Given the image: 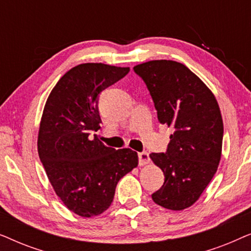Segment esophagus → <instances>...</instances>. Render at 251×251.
I'll return each mask as SVG.
<instances>
[{
    "label": "esophagus",
    "instance_id": "1",
    "mask_svg": "<svg viewBox=\"0 0 251 251\" xmlns=\"http://www.w3.org/2000/svg\"><path fill=\"white\" fill-rule=\"evenodd\" d=\"M138 157H139V166H146L147 163L150 162V155L147 152H142L138 154Z\"/></svg>",
    "mask_w": 251,
    "mask_h": 251
}]
</instances>
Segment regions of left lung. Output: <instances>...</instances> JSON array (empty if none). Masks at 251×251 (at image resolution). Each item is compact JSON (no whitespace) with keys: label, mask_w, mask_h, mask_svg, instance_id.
<instances>
[{"label":"left lung","mask_w":251,"mask_h":251,"mask_svg":"<svg viewBox=\"0 0 251 251\" xmlns=\"http://www.w3.org/2000/svg\"><path fill=\"white\" fill-rule=\"evenodd\" d=\"M133 71L149 88L161 125L174 129L167 152L150 154L166 177L152 199L166 209L184 210L199 200L218 169L224 126L217 99L177 61L151 60Z\"/></svg>","instance_id":"8db88e82"}]
</instances>
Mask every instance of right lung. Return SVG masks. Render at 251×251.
Here are the masks:
<instances>
[{
  "mask_svg": "<svg viewBox=\"0 0 251 251\" xmlns=\"http://www.w3.org/2000/svg\"><path fill=\"white\" fill-rule=\"evenodd\" d=\"M129 67L77 65L57 82L42 113L37 152L53 191L68 210L90 218L107 210L121 178L138 166V154L114 150L97 135V97L129 73Z\"/></svg>",
  "mask_w": 251,
  "mask_h": 251,
  "instance_id": "right-lung-1",
  "label": "right lung"
}]
</instances>
